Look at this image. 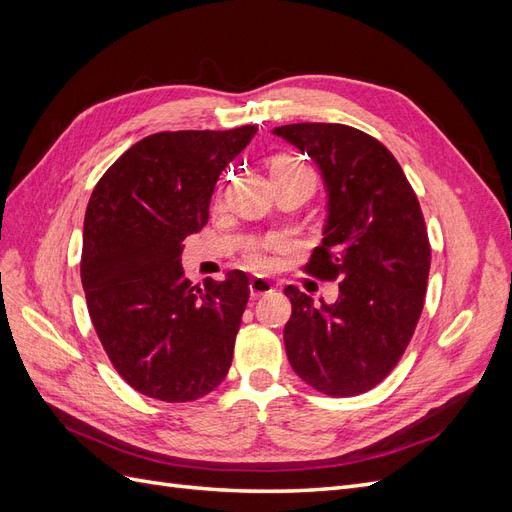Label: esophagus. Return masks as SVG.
Listing matches in <instances>:
<instances>
[{
	"instance_id": "1",
	"label": "esophagus",
	"mask_w": 512,
	"mask_h": 512,
	"mask_svg": "<svg viewBox=\"0 0 512 512\" xmlns=\"http://www.w3.org/2000/svg\"><path fill=\"white\" fill-rule=\"evenodd\" d=\"M275 290V286L265 280V277H252L250 280V292L252 297H262V294H271Z\"/></svg>"
}]
</instances>
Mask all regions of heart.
Here are the masks:
<instances>
[{
	"mask_svg": "<svg viewBox=\"0 0 512 512\" xmlns=\"http://www.w3.org/2000/svg\"><path fill=\"white\" fill-rule=\"evenodd\" d=\"M271 175L273 181L275 179H282V177H294V175H305V177H312L316 179L314 170L309 168L303 160L290 156V153H277L271 160ZM271 247L269 241H258V243H250L245 250V262L250 265L252 269H267L271 265V260L267 256V250Z\"/></svg>",
	"mask_w": 512,
	"mask_h": 512,
	"instance_id": "obj_1",
	"label": "heart"
}]
</instances>
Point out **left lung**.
<instances>
[{
  "label": "left lung",
  "mask_w": 512,
  "mask_h": 512,
  "mask_svg": "<svg viewBox=\"0 0 512 512\" xmlns=\"http://www.w3.org/2000/svg\"><path fill=\"white\" fill-rule=\"evenodd\" d=\"M273 132L322 170L329 218L305 271L339 282L337 301L320 307L297 286L284 290L292 303L288 361L324 395H361L391 374L423 312L431 245L421 205L374 136L344 123H292Z\"/></svg>",
  "instance_id": "left-lung-1"
}]
</instances>
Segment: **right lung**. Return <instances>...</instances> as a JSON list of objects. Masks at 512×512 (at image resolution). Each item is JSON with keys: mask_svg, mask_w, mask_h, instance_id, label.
Masks as SVG:
<instances>
[{"mask_svg": "<svg viewBox=\"0 0 512 512\" xmlns=\"http://www.w3.org/2000/svg\"><path fill=\"white\" fill-rule=\"evenodd\" d=\"M256 126L158 132L106 170L85 211L81 282L117 374L166 404L205 397L226 378L250 277L192 286L181 241L209 220L222 170Z\"/></svg>", "mask_w": 512, "mask_h": 512, "instance_id": "obj_1", "label": "right lung"}]
</instances>
